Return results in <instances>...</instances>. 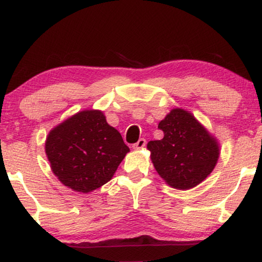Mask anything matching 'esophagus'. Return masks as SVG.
<instances>
[{
	"mask_svg": "<svg viewBox=\"0 0 262 262\" xmlns=\"http://www.w3.org/2000/svg\"><path fill=\"white\" fill-rule=\"evenodd\" d=\"M145 144H146V141H145V139H144V138H139L138 141L136 142L134 145H132V148H134V149H137V150H138V149L144 148Z\"/></svg>",
	"mask_w": 262,
	"mask_h": 262,
	"instance_id": "esophagus-1",
	"label": "esophagus"
}]
</instances>
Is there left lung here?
<instances>
[{
  "label": "left lung",
  "instance_id": "obj_1",
  "mask_svg": "<svg viewBox=\"0 0 262 262\" xmlns=\"http://www.w3.org/2000/svg\"><path fill=\"white\" fill-rule=\"evenodd\" d=\"M159 128L161 141H150L148 149L157 173L179 189H189L207 178L216 166L220 149L212 136L191 113L173 110Z\"/></svg>",
  "mask_w": 262,
  "mask_h": 262
}]
</instances>
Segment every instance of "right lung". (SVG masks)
<instances>
[{
  "instance_id": "obj_1",
  "label": "right lung",
  "mask_w": 262,
  "mask_h": 262,
  "mask_svg": "<svg viewBox=\"0 0 262 262\" xmlns=\"http://www.w3.org/2000/svg\"><path fill=\"white\" fill-rule=\"evenodd\" d=\"M45 150L53 174L62 184L82 193L108 182L130 151L100 111H82L53 128Z\"/></svg>"
}]
</instances>
